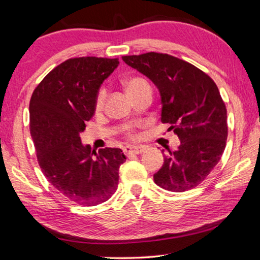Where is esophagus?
Wrapping results in <instances>:
<instances>
[{
	"label": "esophagus",
	"instance_id": "obj_1",
	"mask_svg": "<svg viewBox=\"0 0 260 260\" xmlns=\"http://www.w3.org/2000/svg\"><path fill=\"white\" fill-rule=\"evenodd\" d=\"M145 147L144 146H136V145H129L124 147L125 154H141L144 152Z\"/></svg>",
	"mask_w": 260,
	"mask_h": 260
}]
</instances>
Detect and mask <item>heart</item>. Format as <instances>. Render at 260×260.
Returning a JSON list of instances; mask_svg holds the SVG:
<instances>
[{
  "instance_id": "1",
  "label": "heart",
  "mask_w": 260,
  "mask_h": 260,
  "mask_svg": "<svg viewBox=\"0 0 260 260\" xmlns=\"http://www.w3.org/2000/svg\"><path fill=\"white\" fill-rule=\"evenodd\" d=\"M125 86H126L127 91H129V94H133L136 90L141 89L143 87H147L150 85L145 79L139 78V77H134V78H130L129 80H126ZM106 96H107V90L105 88L100 89L96 100H95V109L96 110L102 109V107L105 105V101H106ZM129 136L131 138H135V135L133 133H130Z\"/></svg>"
}]
</instances>
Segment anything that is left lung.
I'll use <instances>...</instances> for the list:
<instances>
[{
    "mask_svg": "<svg viewBox=\"0 0 260 260\" xmlns=\"http://www.w3.org/2000/svg\"><path fill=\"white\" fill-rule=\"evenodd\" d=\"M152 81L160 93L161 122L180 139L164 155L154 182L171 191L194 188L208 177L225 149L226 108L208 74L173 55L149 52L122 57Z\"/></svg>",
    "mask_w": 260,
    "mask_h": 260,
    "instance_id": "8db88e82",
    "label": "left lung"
}]
</instances>
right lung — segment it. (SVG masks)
Here are the masks:
<instances>
[{
  "label": "right lung",
  "mask_w": 260,
  "mask_h": 260,
  "mask_svg": "<svg viewBox=\"0 0 260 260\" xmlns=\"http://www.w3.org/2000/svg\"><path fill=\"white\" fill-rule=\"evenodd\" d=\"M118 59L72 58L52 70L30 100V133L44 175L55 189L80 206L106 202L118 186L121 149L99 152L83 145L80 134L95 113L102 82Z\"/></svg>",
  "instance_id": "1"
}]
</instances>
